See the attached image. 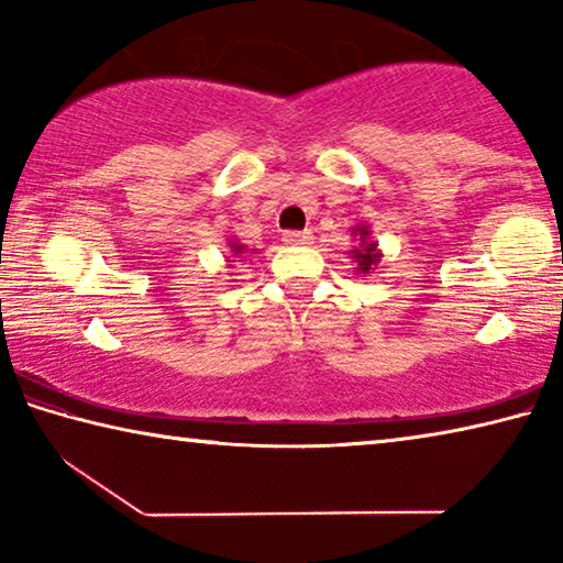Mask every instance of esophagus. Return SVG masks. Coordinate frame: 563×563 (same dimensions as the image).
Returning a JSON list of instances; mask_svg holds the SVG:
<instances>
[{
  "instance_id": "esophagus-1",
  "label": "esophagus",
  "mask_w": 563,
  "mask_h": 563,
  "mask_svg": "<svg viewBox=\"0 0 563 563\" xmlns=\"http://www.w3.org/2000/svg\"><path fill=\"white\" fill-rule=\"evenodd\" d=\"M283 241L288 245H305L312 241V233L310 231H288V233H283Z\"/></svg>"
}]
</instances>
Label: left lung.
<instances>
[{
  "mask_svg": "<svg viewBox=\"0 0 563 563\" xmlns=\"http://www.w3.org/2000/svg\"><path fill=\"white\" fill-rule=\"evenodd\" d=\"M352 235H355L357 245L350 251V258L355 261V271L360 275H369L377 268L379 261H383V251H379L377 241H373L367 223H357L352 228Z\"/></svg>",
  "mask_w": 563,
  "mask_h": 563,
  "instance_id": "1",
  "label": "left lung"
}]
</instances>
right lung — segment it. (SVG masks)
<instances>
[{
	"label": "right lung",
	"mask_w": 563,
	"mask_h": 563,
	"mask_svg": "<svg viewBox=\"0 0 563 563\" xmlns=\"http://www.w3.org/2000/svg\"><path fill=\"white\" fill-rule=\"evenodd\" d=\"M228 247H231V255H228V265L233 268V263H238L235 258H241L243 253H247V247L243 243H238V241H231V243H228Z\"/></svg>",
	"instance_id": "obj_1"
}]
</instances>
